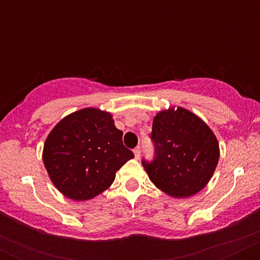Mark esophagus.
<instances>
[{"label":"esophagus","instance_id":"obj_1","mask_svg":"<svg viewBox=\"0 0 260 260\" xmlns=\"http://www.w3.org/2000/svg\"><path fill=\"white\" fill-rule=\"evenodd\" d=\"M133 153H134V156H136V159H139V157H140V148L137 147L133 150Z\"/></svg>","mask_w":260,"mask_h":260}]
</instances>
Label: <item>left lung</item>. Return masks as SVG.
Returning <instances> with one entry per match:
<instances>
[{"mask_svg":"<svg viewBox=\"0 0 260 260\" xmlns=\"http://www.w3.org/2000/svg\"><path fill=\"white\" fill-rule=\"evenodd\" d=\"M153 161L142 160L150 181L175 198L190 197L207 186L220 156L213 131L183 107L160 111L153 120Z\"/></svg>","mask_w":260,"mask_h":260,"instance_id":"left-lung-1","label":"left lung"}]
</instances>
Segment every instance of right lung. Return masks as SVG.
Listing matches in <instances>:
<instances>
[{"label": "right lung", "instance_id": "obj_1", "mask_svg": "<svg viewBox=\"0 0 260 260\" xmlns=\"http://www.w3.org/2000/svg\"><path fill=\"white\" fill-rule=\"evenodd\" d=\"M111 113L82 109L66 116L45 140L43 160L52 183L73 201H88L107 189L134 154L122 142Z\"/></svg>", "mask_w": 260, "mask_h": 260}]
</instances>
